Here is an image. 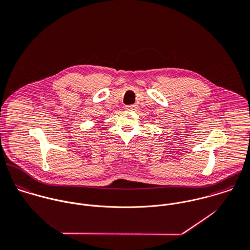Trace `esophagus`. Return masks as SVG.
Instances as JSON below:
<instances>
[{
	"mask_svg": "<svg viewBox=\"0 0 250 250\" xmlns=\"http://www.w3.org/2000/svg\"><path fill=\"white\" fill-rule=\"evenodd\" d=\"M126 110H129V111H135L138 109V105L137 104H131V105H127L126 107Z\"/></svg>",
	"mask_w": 250,
	"mask_h": 250,
	"instance_id": "obj_1",
	"label": "esophagus"
}]
</instances>
